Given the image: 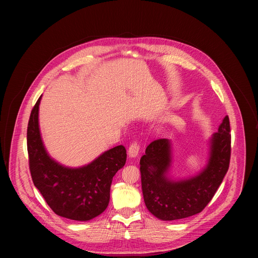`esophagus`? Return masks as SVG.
<instances>
[{
  "mask_svg": "<svg viewBox=\"0 0 258 258\" xmlns=\"http://www.w3.org/2000/svg\"><path fill=\"white\" fill-rule=\"evenodd\" d=\"M140 152V143L138 140H135L128 148V156L136 157Z\"/></svg>",
  "mask_w": 258,
  "mask_h": 258,
  "instance_id": "1",
  "label": "esophagus"
}]
</instances>
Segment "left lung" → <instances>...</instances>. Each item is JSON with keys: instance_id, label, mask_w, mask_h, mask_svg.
I'll list each match as a JSON object with an SVG mask.
<instances>
[{"instance_id": "8db88e82", "label": "left lung", "mask_w": 258, "mask_h": 258, "mask_svg": "<svg viewBox=\"0 0 258 258\" xmlns=\"http://www.w3.org/2000/svg\"><path fill=\"white\" fill-rule=\"evenodd\" d=\"M231 128L226 116L210 140V157L196 176L179 181L167 178L171 162L167 139L151 142L140 160L142 191L148 210L162 220L186 218L201 212L222 183L231 159Z\"/></svg>"}]
</instances>
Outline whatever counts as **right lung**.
<instances>
[{"instance_id": "obj_1", "label": "right lung", "mask_w": 258, "mask_h": 258, "mask_svg": "<svg viewBox=\"0 0 258 258\" xmlns=\"http://www.w3.org/2000/svg\"><path fill=\"white\" fill-rule=\"evenodd\" d=\"M33 106L27 126L28 163L32 181L50 208L58 215L86 222L101 214L110 200L115 173L126 161V150L119 145L100 155L92 163L68 168L47 153L39 128V106Z\"/></svg>"}]
</instances>
